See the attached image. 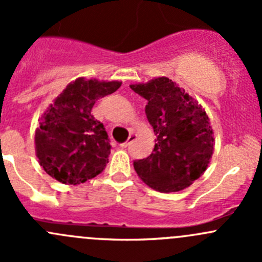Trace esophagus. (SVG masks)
<instances>
[{
	"label": "esophagus",
	"instance_id": "34e87169",
	"mask_svg": "<svg viewBox=\"0 0 262 262\" xmlns=\"http://www.w3.org/2000/svg\"><path fill=\"white\" fill-rule=\"evenodd\" d=\"M136 139H137V134L132 133L130 136H129V138L126 139V142H124V143H121V144H120V147H121V148H126V147L129 146V144L132 143V142L136 141Z\"/></svg>",
	"mask_w": 262,
	"mask_h": 262
}]
</instances>
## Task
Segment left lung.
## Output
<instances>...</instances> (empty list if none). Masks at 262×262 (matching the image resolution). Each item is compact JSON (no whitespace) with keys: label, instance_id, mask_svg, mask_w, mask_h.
Here are the masks:
<instances>
[{"label":"left lung","instance_id":"8db88e82","mask_svg":"<svg viewBox=\"0 0 262 262\" xmlns=\"http://www.w3.org/2000/svg\"><path fill=\"white\" fill-rule=\"evenodd\" d=\"M147 100L146 115L156 134L153 152L134 161L144 184L160 192L186 189L207 170L214 150L213 129L202 105L167 77L130 84Z\"/></svg>","mask_w":262,"mask_h":262}]
</instances>
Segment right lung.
<instances>
[{
	"label": "right lung",
	"mask_w": 262,
	"mask_h": 262,
	"mask_svg": "<svg viewBox=\"0 0 262 262\" xmlns=\"http://www.w3.org/2000/svg\"><path fill=\"white\" fill-rule=\"evenodd\" d=\"M120 86L119 81L80 77L50 104L35 130L36 157L49 176L62 184L77 185L104 171L112 146L91 110L97 100Z\"/></svg>",
	"instance_id": "obj_1"
}]
</instances>
